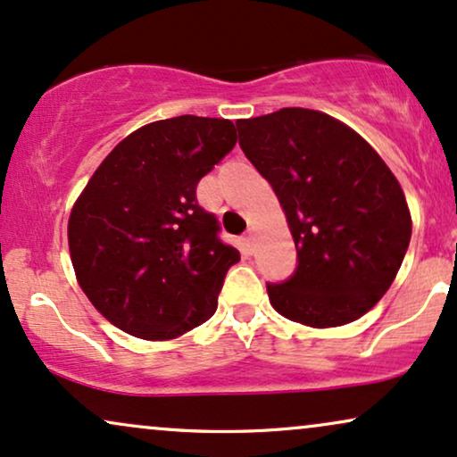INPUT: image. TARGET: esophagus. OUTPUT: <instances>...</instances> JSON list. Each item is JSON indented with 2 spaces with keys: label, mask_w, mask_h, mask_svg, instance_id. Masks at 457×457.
<instances>
[{
  "label": "esophagus",
  "mask_w": 457,
  "mask_h": 457,
  "mask_svg": "<svg viewBox=\"0 0 457 457\" xmlns=\"http://www.w3.org/2000/svg\"><path fill=\"white\" fill-rule=\"evenodd\" d=\"M241 241H244L245 250L252 252V245H254V233H252V230H247V233H244V237H241Z\"/></svg>",
  "instance_id": "obj_1"
}]
</instances>
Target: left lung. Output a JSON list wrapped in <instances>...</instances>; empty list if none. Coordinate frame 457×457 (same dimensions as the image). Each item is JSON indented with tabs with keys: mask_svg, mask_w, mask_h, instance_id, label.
I'll use <instances>...</instances> for the list:
<instances>
[{
	"mask_svg": "<svg viewBox=\"0 0 457 457\" xmlns=\"http://www.w3.org/2000/svg\"><path fill=\"white\" fill-rule=\"evenodd\" d=\"M247 161L271 184L296 245V269L267 284L292 322L330 328L386 295L411 241L404 193L381 156L328 114L281 108L237 120Z\"/></svg>",
	"mask_w": 457,
	"mask_h": 457,
	"instance_id": "left-lung-1",
	"label": "left lung"
}]
</instances>
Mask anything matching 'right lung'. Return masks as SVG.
<instances>
[{"label": "right lung", "instance_id": "right-lung-1", "mask_svg": "<svg viewBox=\"0 0 457 457\" xmlns=\"http://www.w3.org/2000/svg\"><path fill=\"white\" fill-rule=\"evenodd\" d=\"M237 144L224 118L150 122L105 156L67 227L78 284L116 328L176 339L216 313L239 252L196 201V184Z\"/></svg>", "mask_w": 457, "mask_h": 457}]
</instances>
